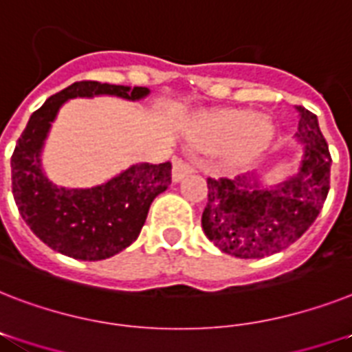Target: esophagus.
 I'll return each mask as SVG.
<instances>
[{
    "instance_id": "obj_1",
    "label": "esophagus",
    "mask_w": 352,
    "mask_h": 352,
    "mask_svg": "<svg viewBox=\"0 0 352 352\" xmlns=\"http://www.w3.org/2000/svg\"><path fill=\"white\" fill-rule=\"evenodd\" d=\"M190 173H193L191 162H188L186 159H181V157L173 159V181H182Z\"/></svg>"
}]
</instances>
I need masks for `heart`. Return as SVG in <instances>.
<instances>
[{"label": "heart", "instance_id": "heart-1", "mask_svg": "<svg viewBox=\"0 0 352 352\" xmlns=\"http://www.w3.org/2000/svg\"><path fill=\"white\" fill-rule=\"evenodd\" d=\"M250 111L222 110L206 119L201 141L206 146H224L235 141L236 155H250L262 148L271 133L270 122L264 119L250 121Z\"/></svg>", "mask_w": 352, "mask_h": 352}]
</instances>
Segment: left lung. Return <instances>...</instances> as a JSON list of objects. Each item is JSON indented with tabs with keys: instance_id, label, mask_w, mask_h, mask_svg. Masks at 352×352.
<instances>
[{
	"instance_id": "obj_1",
	"label": "left lung",
	"mask_w": 352,
	"mask_h": 352,
	"mask_svg": "<svg viewBox=\"0 0 352 352\" xmlns=\"http://www.w3.org/2000/svg\"><path fill=\"white\" fill-rule=\"evenodd\" d=\"M296 137L305 142L298 173L273 190L255 179L208 177L202 230L221 251L239 258H264L296 242L316 221L331 182V153L313 111L298 107Z\"/></svg>"
}]
</instances>
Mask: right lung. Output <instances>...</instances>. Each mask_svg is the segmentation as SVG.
Listing matches in <instances>:
<instances>
[{"mask_svg":"<svg viewBox=\"0 0 352 352\" xmlns=\"http://www.w3.org/2000/svg\"><path fill=\"white\" fill-rule=\"evenodd\" d=\"M142 87L77 81L48 97L28 119L12 153V193L23 221L48 248L77 260H102L135 241L148 210L171 184V164H135L107 184L90 190L57 188L43 175L39 153L61 104L72 97L108 94L141 99Z\"/></svg>","mask_w":352,"mask_h":352,"instance_id":"add662e5","label":"right lung"}]
</instances>
